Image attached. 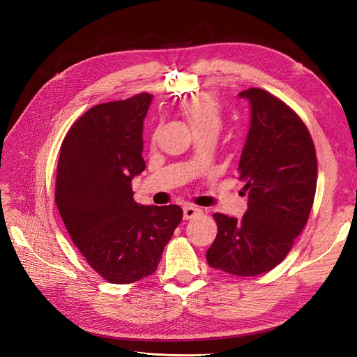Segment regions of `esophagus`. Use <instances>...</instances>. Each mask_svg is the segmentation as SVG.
Here are the masks:
<instances>
[{"instance_id": "1", "label": "esophagus", "mask_w": 357, "mask_h": 357, "mask_svg": "<svg viewBox=\"0 0 357 357\" xmlns=\"http://www.w3.org/2000/svg\"><path fill=\"white\" fill-rule=\"evenodd\" d=\"M199 213H201V210L197 208L195 205H185V207H183V218L185 220H191L195 215H198Z\"/></svg>"}]
</instances>
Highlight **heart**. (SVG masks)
Masks as SVG:
<instances>
[{"label":"heart","instance_id":"obj_1","mask_svg":"<svg viewBox=\"0 0 357 357\" xmlns=\"http://www.w3.org/2000/svg\"><path fill=\"white\" fill-rule=\"evenodd\" d=\"M182 111L186 120H188L194 135L220 133L222 126V112L220 104L211 93H198V96L183 104Z\"/></svg>","mask_w":357,"mask_h":357}]
</instances>
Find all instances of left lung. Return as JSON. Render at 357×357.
<instances>
[{
    "label": "left lung",
    "instance_id": "8db88e82",
    "mask_svg": "<svg viewBox=\"0 0 357 357\" xmlns=\"http://www.w3.org/2000/svg\"><path fill=\"white\" fill-rule=\"evenodd\" d=\"M250 128L238 163L249 202L241 220L215 213L218 233L207 250L214 269L237 276L269 272L292 249L308 221L317 188V158L310 131L272 93L249 88Z\"/></svg>",
    "mask_w": 357,
    "mask_h": 357
}]
</instances>
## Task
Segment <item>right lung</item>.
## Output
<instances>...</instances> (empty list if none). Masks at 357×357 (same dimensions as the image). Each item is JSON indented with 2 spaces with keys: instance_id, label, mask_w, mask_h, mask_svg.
<instances>
[{
  "instance_id": "right-lung-1",
  "label": "right lung",
  "mask_w": 357,
  "mask_h": 357,
  "mask_svg": "<svg viewBox=\"0 0 357 357\" xmlns=\"http://www.w3.org/2000/svg\"><path fill=\"white\" fill-rule=\"evenodd\" d=\"M152 93L92 107L61 146L54 201L73 245L111 284L152 275L182 220L179 205H142L131 181L140 175L143 120Z\"/></svg>"
}]
</instances>
